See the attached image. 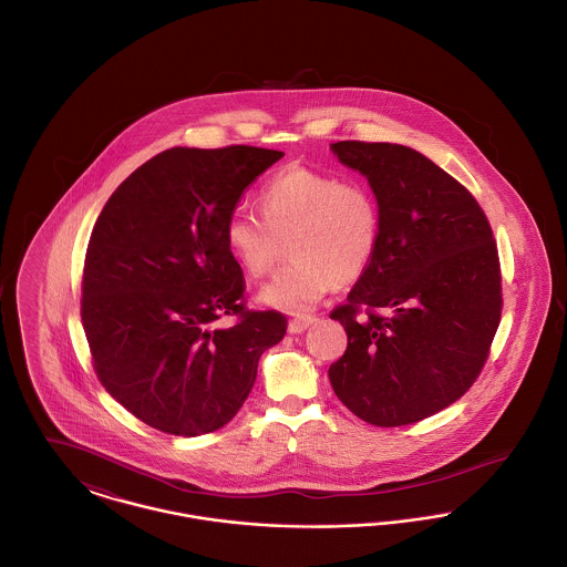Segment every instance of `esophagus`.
<instances>
[{"label": "esophagus", "instance_id": "esophagus-1", "mask_svg": "<svg viewBox=\"0 0 567 567\" xmlns=\"http://www.w3.org/2000/svg\"><path fill=\"white\" fill-rule=\"evenodd\" d=\"M315 321H317V319H312V317H301V319H291V321H289V327H287V329H289V333H291V336H297V333H303V331H306V329H308L310 324L315 323Z\"/></svg>", "mask_w": 567, "mask_h": 567}]
</instances>
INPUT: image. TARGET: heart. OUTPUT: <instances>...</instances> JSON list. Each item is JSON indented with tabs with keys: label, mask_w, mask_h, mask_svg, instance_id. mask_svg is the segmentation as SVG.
<instances>
[{
	"label": "heart",
	"mask_w": 567,
	"mask_h": 567,
	"mask_svg": "<svg viewBox=\"0 0 567 567\" xmlns=\"http://www.w3.org/2000/svg\"><path fill=\"white\" fill-rule=\"evenodd\" d=\"M259 208L261 216L243 208L229 215L225 244L248 276L261 278L287 243L291 264L259 291L268 308L308 315L333 282H354L377 257L382 213L365 183L287 167L261 187Z\"/></svg>",
	"instance_id": "heart-1"
}]
</instances>
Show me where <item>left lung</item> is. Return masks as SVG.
Listing matches in <instances>:
<instances>
[{
  "label": "left lung",
  "mask_w": 567,
  "mask_h": 567,
  "mask_svg": "<svg viewBox=\"0 0 567 567\" xmlns=\"http://www.w3.org/2000/svg\"><path fill=\"white\" fill-rule=\"evenodd\" d=\"M331 151L368 178L382 238L331 312L349 347L329 382L365 423L410 425L457 402L485 365L502 317L497 246L472 193L419 151L357 140Z\"/></svg>",
  "instance_id": "1"
}]
</instances>
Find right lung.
<instances>
[{
	"instance_id": "right-lung-1",
	"label": "right lung",
	"mask_w": 567,
	"mask_h": 567,
	"mask_svg": "<svg viewBox=\"0 0 567 567\" xmlns=\"http://www.w3.org/2000/svg\"><path fill=\"white\" fill-rule=\"evenodd\" d=\"M285 153L257 146L169 148L110 195L93 227L81 317L110 395L163 433L227 425L259 357L285 338V315L244 310L243 268L225 223L244 189ZM220 313H240L213 330Z\"/></svg>"
}]
</instances>
